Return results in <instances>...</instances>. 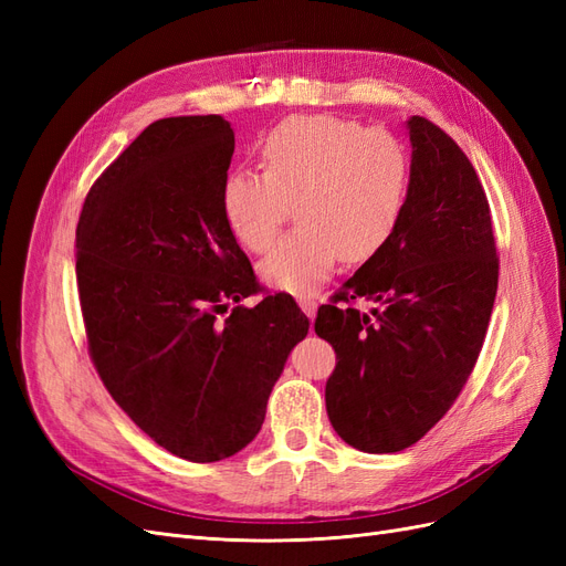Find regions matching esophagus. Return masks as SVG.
<instances>
[{"label": "esophagus", "instance_id": "obj_1", "mask_svg": "<svg viewBox=\"0 0 566 566\" xmlns=\"http://www.w3.org/2000/svg\"><path fill=\"white\" fill-rule=\"evenodd\" d=\"M297 302H300V306H302V312L314 321V316H316V306H318V304H316V300H312V297H300Z\"/></svg>", "mask_w": 566, "mask_h": 566}]
</instances>
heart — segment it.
Wrapping results in <instances>:
<instances>
[{
    "instance_id": "1",
    "label": "heart",
    "mask_w": 566,
    "mask_h": 566,
    "mask_svg": "<svg viewBox=\"0 0 566 566\" xmlns=\"http://www.w3.org/2000/svg\"><path fill=\"white\" fill-rule=\"evenodd\" d=\"M262 175L233 169L221 184V214L250 252H264L295 200L297 229L260 262L262 281L306 297L339 256L364 264L397 229L410 163L385 129H364L331 115L287 117L260 142Z\"/></svg>"
}]
</instances>
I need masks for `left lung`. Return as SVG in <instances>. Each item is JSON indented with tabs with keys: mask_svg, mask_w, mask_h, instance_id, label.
Segmentation results:
<instances>
[{
	"mask_svg": "<svg viewBox=\"0 0 566 566\" xmlns=\"http://www.w3.org/2000/svg\"><path fill=\"white\" fill-rule=\"evenodd\" d=\"M410 179L397 229L323 304L337 364L331 424L349 447L397 453L447 416L482 352L499 290L489 200L465 153L430 119L406 123ZM354 298H368L358 313Z\"/></svg>",
	"mask_w": 566,
	"mask_h": 566,
	"instance_id": "1",
	"label": "left lung"
}]
</instances>
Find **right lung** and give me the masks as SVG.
Segmentation results:
<instances>
[{"label": "right lung", "instance_id": "1", "mask_svg": "<svg viewBox=\"0 0 566 566\" xmlns=\"http://www.w3.org/2000/svg\"><path fill=\"white\" fill-rule=\"evenodd\" d=\"M233 148L221 115L158 119L94 181L75 233L98 378L136 427L191 462L248 447L310 333L290 295L241 304L260 283L221 214Z\"/></svg>", "mask_w": 566, "mask_h": 566}]
</instances>
